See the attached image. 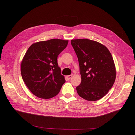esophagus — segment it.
<instances>
[{"mask_svg": "<svg viewBox=\"0 0 135 135\" xmlns=\"http://www.w3.org/2000/svg\"><path fill=\"white\" fill-rule=\"evenodd\" d=\"M72 77H73V75H68V76H66V78L68 80H70Z\"/></svg>", "mask_w": 135, "mask_h": 135, "instance_id": "34e87169", "label": "esophagus"}]
</instances>
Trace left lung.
Wrapping results in <instances>:
<instances>
[{"mask_svg":"<svg viewBox=\"0 0 135 135\" xmlns=\"http://www.w3.org/2000/svg\"><path fill=\"white\" fill-rule=\"evenodd\" d=\"M79 61L81 83L79 95L89 101L101 99L115 82L116 70L110 52L102 44L89 39L71 41Z\"/></svg>","mask_w":135,"mask_h":135,"instance_id":"8db88e82","label":"left lung"}]
</instances>
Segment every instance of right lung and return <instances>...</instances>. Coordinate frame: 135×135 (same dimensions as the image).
<instances>
[{
  "instance_id": "right-lung-1",
  "label": "right lung",
  "mask_w": 135,
  "mask_h": 135,
  "mask_svg": "<svg viewBox=\"0 0 135 135\" xmlns=\"http://www.w3.org/2000/svg\"><path fill=\"white\" fill-rule=\"evenodd\" d=\"M68 40L51 39L34 43L21 64L23 80L34 95L49 99L57 95L65 80L61 74L57 56L66 48Z\"/></svg>"
}]
</instances>
